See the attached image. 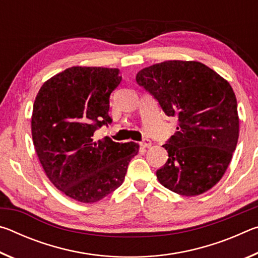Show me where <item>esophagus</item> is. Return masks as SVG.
Here are the masks:
<instances>
[{
	"label": "esophagus",
	"mask_w": 258,
	"mask_h": 258,
	"mask_svg": "<svg viewBox=\"0 0 258 258\" xmlns=\"http://www.w3.org/2000/svg\"><path fill=\"white\" fill-rule=\"evenodd\" d=\"M140 145H141L143 148H149V147H151L152 143L149 139H145L141 143H140Z\"/></svg>",
	"instance_id": "1"
}]
</instances>
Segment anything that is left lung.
<instances>
[{"label":"left lung","mask_w":258,"mask_h":258,"mask_svg":"<svg viewBox=\"0 0 258 258\" xmlns=\"http://www.w3.org/2000/svg\"><path fill=\"white\" fill-rule=\"evenodd\" d=\"M139 85L176 117V132L163 147L168 152L156 172L160 184L185 197L220 182L239 138L237 99L230 83L198 61L167 60L137 74Z\"/></svg>","instance_id":"left-lung-1"}]
</instances>
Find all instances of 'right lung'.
Masks as SVG:
<instances>
[{"label": "right lung", "mask_w": 258, "mask_h": 258, "mask_svg": "<svg viewBox=\"0 0 258 258\" xmlns=\"http://www.w3.org/2000/svg\"><path fill=\"white\" fill-rule=\"evenodd\" d=\"M121 81L118 68L74 66L47 80L35 98L32 137L46 176L76 202L92 204L121 185L135 142L94 132L111 123L109 97Z\"/></svg>", "instance_id": "obj_1"}]
</instances>
